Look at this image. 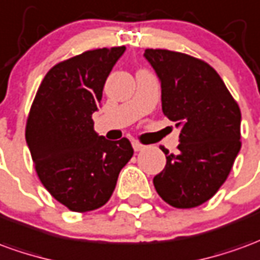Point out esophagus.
<instances>
[{
    "instance_id": "esophagus-1",
    "label": "esophagus",
    "mask_w": 260,
    "mask_h": 260,
    "mask_svg": "<svg viewBox=\"0 0 260 260\" xmlns=\"http://www.w3.org/2000/svg\"><path fill=\"white\" fill-rule=\"evenodd\" d=\"M132 146H134V150H135V152H141V150L145 149V145H142L141 142H138V141L132 142Z\"/></svg>"
}]
</instances>
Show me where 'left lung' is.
Wrapping results in <instances>:
<instances>
[{
	"instance_id": "left-lung-1",
	"label": "left lung",
	"mask_w": 260,
	"mask_h": 260,
	"mask_svg": "<svg viewBox=\"0 0 260 260\" xmlns=\"http://www.w3.org/2000/svg\"><path fill=\"white\" fill-rule=\"evenodd\" d=\"M161 83L163 114L180 126L179 153L156 174L157 194L174 208H194L224 184L241 149V110L219 74L190 54L146 49Z\"/></svg>"
}]
</instances>
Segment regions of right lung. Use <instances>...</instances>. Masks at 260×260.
<instances>
[{"instance_id":"1","label":"right lung","mask_w":260,"mask_h":260,"mask_svg":"<svg viewBox=\"0 0 260 260\" xmlns=\"http://www.w3.org/2000/svg\"><path fill=\"white\" fill-rule=\"evenodd\" d=\"M124 50L94 49L59 61L42 80L30 105L25 136L36 174L70 211L104 206L134 155L126 138L114 142L97 135L91 118Z\"/></svg>"}]
</instances>
